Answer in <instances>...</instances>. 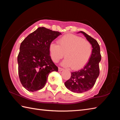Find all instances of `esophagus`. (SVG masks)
Returning a JSON list of instances; mask_svg holds the SVG:
<instances>
[{
  "instance_id": "esophagus-1",
  "label": "esophagus",
  "mask_w": 120,
  "mask_h": 120,
  "mask_svg": "<svg viewBox=\"0 0 120 120\" xmlns=\"http://www.w3.org/2000/svg\"><path fill=\"white\" fill-rule=\"evenodd\" d=\"M63 68H60V67H59L58 68V71H59V72H61V71H63Z\"/></svg>"
}]
</instances>
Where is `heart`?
<instances>
[{
    "label": "heart",
    "mask_w": 120,
    "mask_h": 120,
    "mask_svg": "<svg viewBox=\"0 0 120 120\" xmlns=\"http://www.w3.org/2000/svg\"><path fill=\"white\" fill-rule=\"evenodd\" d=\"M58 44L52 43L49 51L53 62H58L64 57L62 64L78 70L85 66L92 54L91 43L77 35L68 34L63 35L57 41Z\"/></svg>",
    "instance_id": "heart-1"
}]
</instances>
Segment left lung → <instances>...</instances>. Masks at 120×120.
Wrapping results in <instances>:
<instances>
[{
  "label": "left lung",
  "instance_id": "left-lung-1",
  "mask_svg": "<svg viewBox=\"0 0 120 120\" xmlns=\"http://www.w3.org/2000/svg\"><path fill=\"white\" fill-rule=\"evenodd\" d=\"M82 33L92 45L93 51L91 57L83 68L71 72L69 79L64 82L68 90L75 93H83L93 88L99 74V63L101 60L100 47L98 42L83 31Z\"/></svg>",
  "mask_w": 120,
  "mask_h": 120
}]
</instances>
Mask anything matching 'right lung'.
<instances>
[{
  "mask_svg": "<svg viewBox=\"0 0 120 120\" xmlns=\"http://www.w3.org/2000/svg\"><path fill=\"white\" fill-rule=\"evenodd\" d=\"M61 34L39 27L21 43L17 57L19 75L22 86L28 91L42 89L47 82L49 74L58 71L50 58L49 46Z\"/></svg>",
  "mask_w": 120,
  "mask_h": 120,
  "instance_id": "1",
  "label": "right lung"
}]
</instances>
